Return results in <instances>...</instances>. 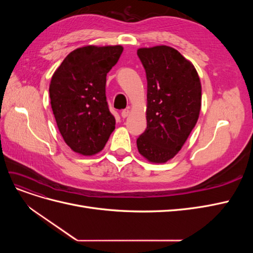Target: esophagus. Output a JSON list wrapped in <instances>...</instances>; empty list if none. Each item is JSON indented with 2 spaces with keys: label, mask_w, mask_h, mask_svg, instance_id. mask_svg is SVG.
<instances>
[{
  "label": "esophagus",
  "mask_w": 253,
  "mask_h": 253,
  "mask_svg": "<svg viewBox=\"0 0 253 253\" xmlns=\"http://www.w3.org/2000/svg\"><path fill=\"white\" fill-rule=\"evenodd\" d=\"M128 115H129V110L128 109H126V110H124V111L121 112V117L122 118H126Z\"/></svg>",
  "instance_id": "obj_1"
}]
</instances>
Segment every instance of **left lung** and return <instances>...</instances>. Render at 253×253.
I'll return each mask as SVG.
<instances>
[{
    "label": "left lung",
    "mask_w": 253,
    "mask_h": 253,
    "mask_svg": "<svg viewBox=\"0 0 253 253\" xmlns=\"http://www.w3.org/2000/svg\"><path fill=\"white\" fill-rule=\"evenodd\" d=\"M147 74V128L137 139L150 163L165 164L182 148L202 106V84L194 65L173 47L137 50Z\"/></svg>",
    "instance_id": "obj_1"
}]
</instances>
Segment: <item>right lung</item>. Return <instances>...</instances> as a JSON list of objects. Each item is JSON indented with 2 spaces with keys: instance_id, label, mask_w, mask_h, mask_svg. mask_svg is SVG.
<instances>
[{
  "instance_id": "obj_1",
  "label": "right lung",
  "mask_w": 253,
  "mask_h": 253,
  "mask_svg": "<svg viewBox=\"0 0 253 253\" xmlns=\"http://www.w3.org/2000/svg\"><path fill=\"white\" fill-rule=\"evenodd\" d=\"M121 45H87L68 53L53 73L50 104L59 131L74 152L91 156L102 151L116 120L105 96L106 74L118 62Z\"/></svg>"
}]
</instances>
